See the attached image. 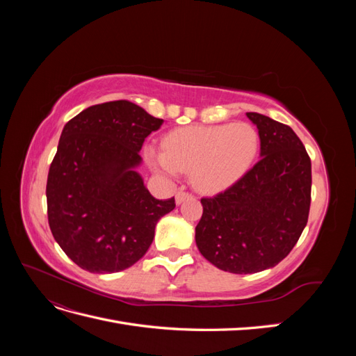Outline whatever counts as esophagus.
Returning a JSON list of instances; mask_svg holds the SVG:
<instances>
[{
	"instance_id": "esophagus-1",
	"label": "esophagus",
	"mask_w": 356,
	"mask_h": 356,
	"mask_svg": "<svg viewBox=\"0 0 356 356\" xmlns=\"http://www.w3.org/2000/svg\"><path fill=\"white\" fill-rule=\"evenodd\" d=\"M191 197H193L191 193L184 191V190H179V191H177V195H175V202H177V204H181L182 202L187 200V199H191Z\"/></svg>"
}]
</instances>
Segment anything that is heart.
<instances>
[{
    "label": "heart",
    "instance_id": "b5f03b06",
    "mask_svg": "<svg viewBox=\"0 0 356 356\" xmlns=\"http://www.w3.org/2000/svg\"><path fill=\"white\" fill-rule=\"evenodd\" d=\"M258 144V134L248 123L190 126L165 136V152L148 147L145 154L148 163L163 174L191 172L193 182L200 190L217 191L251 166Z\"/></svg>",
    "mask_w": 356,
    "mask_h": 356
}]
</instances>
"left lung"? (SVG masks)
I'll list each match as a JSON object with an SVG mask.
<instances>
[{
    "instance_id": "8db88e82",
    "label": "left lung",
    "mask_w": 356,
    "mask_h": 356,
    "mask_svg": "<svg viewBox=\"0 0 356 356\" xmlns=\"http://www.w3.org/2000/svg\"><path fill=\"white\" fill-rule=\"evenodd\" d=\"M260 135L261 159L212 197H202L196 245L213 266L257 273L276 266L303 233L310 209L312 163L289 126L246 113Z\"/></svg>"
}]
</instances>
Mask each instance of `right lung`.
<instances>
[{
    "instance_id": "1",
    "label": "right lung",
    "mask_w": 356,
    "mask_h": 356,
    "mask_svg": "<svg viewBox=\"0 0 356 356\" xmlns=\"http://www.w3.org/2000/svg\"><path fill=\"white\" fill-rule=\"evenodd\" d=\"M161 123L122 99L92 105L63 127L47 177V217L53 238L84 270L131 267L174 211L175 199L153 197L135 172L145 138Z\"/></svg>"
}]
</instances>
